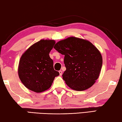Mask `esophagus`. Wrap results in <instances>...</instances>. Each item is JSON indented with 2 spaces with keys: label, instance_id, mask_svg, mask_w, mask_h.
<instances>
[{
  "label": "esophagus",
  "instance_id": "esophagus-1",
  "mask_svg": "<svg viewBox=\"0 0 122 122\" xmlns=\"http://www.w3.org/2000/svg\"><path fill=\"white\" fill-rule=\"evenodd\" d=\"M59 75L61 76V75H62L63 71H61V70H59Z\"/></svg>",
  "mask_w": 122,
  "mask_h": 122
}]
</instances>
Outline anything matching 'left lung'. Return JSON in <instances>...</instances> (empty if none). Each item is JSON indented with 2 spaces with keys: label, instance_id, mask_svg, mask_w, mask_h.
I'll use <instances>...</instances> for the list:
<instances>
[{
  "label": "left lung",
  "instance_id": "obj_1",
  "mask_svg": "<svg viewBox=\"0 0 122 122\" xmlns=\"http://www.w3.org/2000/svg\"><path fill=\"white\" fill-rule=\"evenodd\" d=\"M54 48L64 55L66 70L62 76L69 87L84 91L95 84L101 70L102 57L92 43L72 36L58 42Z\"/></svg>",
  "mask_w": 122,
  "mask_h": 122
}]
</instances>
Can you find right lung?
Returning <instances> with one entry per match:
<instances>
[{"mask_svg": "<svg viewBox=\"0 0 122 122\" xmlns=\"http://www.w3.org/2000/svg\"><path fill=\"white\" fill-rule=\"evenodd\" d=\"M56 41L41 40L29 47L20 58L18 75L26 88L40 93L51 87L54 78L59 75L54 70L49 53Z\"/></svg>", "mask_w": 122, "mask_h": 122, "instance_id": "1", "label": "right lung"}]
</instances>
